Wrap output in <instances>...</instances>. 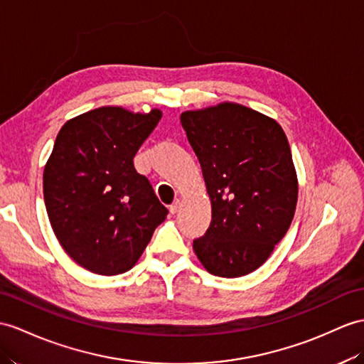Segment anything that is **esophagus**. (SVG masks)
I'll list each match as a JSON object with an SVG mask.
<instances>
[{
    "label": "esophagus",
    "instance_id": "1",
    "mask_svg": "<svg viewBox=\"0 0 364 364\" xmlns=\"http://www.w3.org/2000/svg\"><path fill=\"white\" fill-rule=\"evenodd\" d=\"M179 200H174L173 203H171V205H170V213H171V215H174V213H177V210H179Z\"/></svg>",
    "mask_w": 364,
    "mask_h": 364
}]
</instances>
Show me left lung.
<instances>
[{
  "instance_id": "1",
  "label": "left lung",
  "mask_w": 364,
  "mask_h": 364,
  "mask_svg": "<svg viewBox=\"0 0 364 364\" xmlns=\"http://www.w3.org/2000/svg\"><path fill=\"white\" fill-rule=\"evenodd\" d=\"M202 168L211 223L193 249L211 274L237 278L256 270L291 224L298 181L284 131L237 103L181 115Z\"/></svg>"
}]
</instances>
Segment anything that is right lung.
Listing matches in <instances>:
<instances>
[{
	"instance_id": "right-lung-1",
	"label": "right lung",
	"mask_w": 364,
	"mask_h": 364,
	"mask_svg": "<svg viewBox=\"0 0 364 364\" xmlns=\"http://www.w3.org/2000/svg\"><path fill=\"white\" fill-rule=\"evenodd\" d=\"M162 112L119 106L66 122L44 166L43 193L52 230L65 252L97 274H119L137 262L168 210L134 168V156Z\"/></svg>"
}]
</instances>
